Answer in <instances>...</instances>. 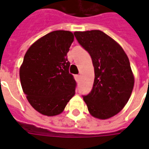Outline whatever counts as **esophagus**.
<instances>
[{
    "instance_id": "obj_1",
    "label": "esophagus",
    "mask_w": 149,
    "mask_h": 149,
    "mask_svg": "<svg viewBox=\"0 0 149 149\" xmlns=\"http://www.w3.org/2000/svg\"><path fill=\"white\" fill-rule=\"evenodd\" d=\"M76 80H77V81H80V75H77V76H76Z\"/></svg>"
}]
</instances>
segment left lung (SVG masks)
<instances>
[{"mask_svg": "<svg viewBox=\"0 0 149 149\" xmlns=\"http://www.w3.org/2000/svg\"><path fill=\"white\" fill-rule=\"evenodd\" d=\"M74 35L94 66L93 87L84 100L92 116L110 118L122 111L133 91L134 77L129 58L119 44L101 31H76Z\"/></svg>", "mask_w": 149, "mask_h": 149, "instance_id": "8db88e82", "label": "left lung"}]
</instances>
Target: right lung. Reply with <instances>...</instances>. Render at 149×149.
Returning a JSON list of instances; mask_svg holds the SVG:
<instances>
[{"label":"right lung","instance_id":"1","mask_svg":"<svg viewBox=\"0 0 149 149\" xmlns=\"http://www.w3.org/2000/svg\"><path fill=\"white\" fill-rule=\"evenodd\" d=\"M74 40L69 31H54L30 47L19 69L22 88L40 114H61L75 95L76 80L69 72L67 53Z\"/></svg>","mask_w":149,"mask_h":149}]
</instances>
